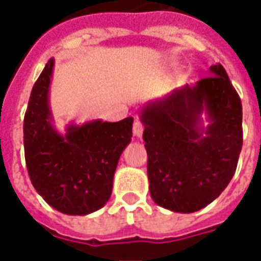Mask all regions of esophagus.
<instances>
[{
    "mask_svg": "<svg viewBox=\"0 0 261 261\" xmlns=\"http://www.w3.org/2000/svg\"><path fill=\"white\" fill-rule=\"evenodd\" d=\"M142 131H144V125H142V123L140 120H136L134 124H133V133H134V136L141 137Z\"/></svg>",
    "mask_w": 261,
    "mask_h": 261,
    "instance_id": "1",
    "label": "esophagus"
}]
</instances>
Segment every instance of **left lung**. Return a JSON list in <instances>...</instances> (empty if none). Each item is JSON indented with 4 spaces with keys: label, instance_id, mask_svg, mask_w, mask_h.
Here are the masks:
<instances>
[{
    "label": "left lung",
    "instance_id": "left-lung-1",
    "mask_svg": "<svg viewBox=\"0 0 261 261\" xmlns=\"http://www.w3.org/2000/svg\"><path fill=\"white\" fill-rule=\"evenodd\" d=\"M140 112L152 200L175 213L207 207L233 177L242 149V103L221 64ZM208 125H202V113Z\"/></svg>",
    "mask_w": 261,
    "mask_h": 261
}]
</instances>
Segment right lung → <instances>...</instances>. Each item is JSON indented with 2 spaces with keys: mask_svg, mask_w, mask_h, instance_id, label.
Listing matches in <instances>:
<instances>
[{
  "mask_svg": "<svg viewBox=\"0 0 261 261\" xmlns=\"http://www.w3.org/2000/svg\"><path fill=\"white\" fill-rule=\"evenodd\" d=\"M54 60L32 89L23 120L28 173L36 192L54 210L88 215L108 202L121 152L131 142L133 117L116 123L100 119L56 130L48 105Z\"/></svg>",
  "mask_w": 261,
  "mask_h": 261,
  "instance_id": "add662e5",
  "label": "right lung"
}]
</instances>
